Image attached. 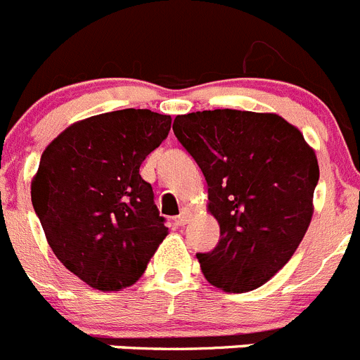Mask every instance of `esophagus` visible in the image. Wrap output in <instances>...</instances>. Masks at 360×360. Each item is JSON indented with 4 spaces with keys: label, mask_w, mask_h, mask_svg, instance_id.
Masks as SVG:
<instances>
[{
    "label": "esophagus",
    "mask_w": 360,
    "mask_h": 360,
    "mask_svg": "<svg viewBox=\"0 0 360 360\" xmlns=\"http://www.w3.org/2000/svg\"><path fill=\"white\" fill-rule=\"evenodd\" d=\"M190 218H191V213H190V210H188V207H184V210L181 211V214H179V217H177V221H179L181 226H186L188 221H190Z\"/></svg>",
    "instance_id": "obj_1"
}]
</instances>
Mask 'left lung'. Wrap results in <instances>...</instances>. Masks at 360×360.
I'll return each instance as SVG.
<instances>
[{
  "mask_svg": "<svg viewBox=\"0 0 360 360\" xmlns=\"http://www.w3.org/2000/svg\"><path fill=\"white\" fill-rule=\"evenodd\" d=\"M172 129L206 177L207 211L220 226L214 250L197 254L204 277L229 293L263 286L311 224L314 149L277 113L206 110L177 115Z\"/></svg>",
  "mask_w": 360,
  "mask_h": 360,
  "instance_id": "obj_1",
  "label": "left lung"
}]
</instances>
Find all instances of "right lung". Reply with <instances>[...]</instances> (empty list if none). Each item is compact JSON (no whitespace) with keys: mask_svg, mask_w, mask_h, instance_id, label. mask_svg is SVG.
Instances as JSON below:
<instances>
[{"mask_svg":"<svg viewBox=\"0 0 360 360\" xmlns=\"http://www.w3.org/2000/svg\"><path fill=\"white\" fill-rule=\"evenodd\" d=\"M170 124L150 110L101 113L70 124L42 153L33 210L60 263L94 290L133 286L169 234L140 165Z\"/></svg>","mask_w":360,"mask_h":360,"instance_id":"obj_1","label":"right lung"}]
</instances>
